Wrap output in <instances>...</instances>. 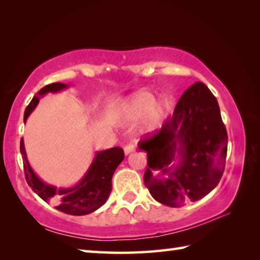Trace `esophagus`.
<instances>
[{
  "label": "esophagus",
  "mask_w": 260,
  "mask_h": 260,
  "mask_svg": "<svg viewBox=\"0 0 260 260\" xmlns=\"http://www.w3.org/2000/svg\"><path fill=\"white\" fill-rule=\"evenodd\" d=\"M134 150H135V146H134V144H132V143H129V144H127L124 147V152L126 155H128V154H131L132 152H134Z\"/></svg>",
  "instance_id": "34e87169"
}]
</instances>
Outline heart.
I'll use <instances>...</instances> for the list:
<instances>
[{
    "label": "heart",
    "instance_id": "obj_1",
    "mask_svg": "<svg viewBox=\"0 0 260 260\" xmlns=\"http://www.w3.org/2000/svg\"><path fill=\"white\" fill-rule=\"evenodd\" d=\"M165 110L167 103L162 99L156 102V95L153 91L140 90L125 102L123 115L126 120L135 121L146 114L143 127L146 133H153L161 127Z\"/></svg>",
    "mask_w": 260,
    "mask_h": 260
}]
</instances>
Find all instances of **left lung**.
Returning a JSON list of instances; mask_svg holds the SVG:
<instances>
[{"label": "left lung", "instance_id": "8db88e82", "mask_svg": "<svg viewBox=\"0 0 260 260\" xmlns=\"http://www.w3.org/2000/svg\"><path fill=\"white\" fill-rule=\"evenodd\" d=\"M227 145L217 99L198 81L183 92L161 129L140 141L147 154L144 183L151 196L169 207L206 197L223 174Z\"/></svg>", "mask_w": 260, "mask_h": 260}]
</instances>
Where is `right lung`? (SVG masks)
Wrapping results in <instances>:
<instances>
[{
    "label": "right lung",
    "mask_w": 260,
    "mask_h": 260,
    "mask_svg": "<svg viewBox=\"0 0 260 260\" xmlns=\"http://www.w3.org/2000/svg\"><path fill=\"white\" fill-rule=\"evenodd\" d=\"M69 85L53 82L41 88L38 95L32 98L24 112V123L39 104V99L48 92H58L67 89ZM20 151L23 158L24 174L27 184L43 201H53L59 211L71 215H85L101 208L112 192V178L118 165L124 159V151L120 147L96 152L95 157L82 179L71 187H57L43 182L32 170L27 161L23 139L20 143Z\"/></svg>",
    "instance_id": "obj_1"
}]
</instances>
